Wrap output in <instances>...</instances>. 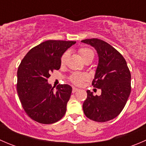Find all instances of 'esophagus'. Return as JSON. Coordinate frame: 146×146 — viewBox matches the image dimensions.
I'll return each mask as SVG.
<instances>
[{"instance_id":"34e87169","label":"esophagus","mask_w":146,"mask_h":146,"mask_svg":"<svg viewBox=\"0 0 146 146\" xmlns=\"http://www.w3.org/2000/svg\"><path fill=\"white\" fill-rule=\"evenodd\" d=\"M79 89L78 88H73V90H72V92L73 93H75L76 92H77V91H78Z\"/></svg>"}]
</instances>
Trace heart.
Returning a JSON list of instances; mask_svg holds the SVG:
<instances>
[{
	"label": "heart",
	"instance_id": "1",
	"mask_svg": "<svg viewBox=\"0 0 146 146\" xmlns=\"http://www.w3.org/2000/svg\"><path fill=\"white\" fill-rule=\"evenodd\" d=\"M78 53L80 54V57L84 61H88V60H92L93 59L94 56H95V53H94L93 50L91 48H88V47H82L78 49ZM68 56V52H65L62 55L61 58V64L62 66L66 64V59ZM87 77L85 74L80 73H75L70 76V81L73 82V84L76 85H80L82 83L84 80H86Z\"/></svg>",
	"mask_w": 146,
	"mask_h": 146
}]
</instances>
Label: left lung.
Segmentation results:
<instances>
[{
  "mask_svg": "<svg viewBox=\"0 0 146 146\" xmlns=\"http://www.w3.org/2000/svg\"><path fill=\"white\" fill-rule=\"evenodd\" d=\"M81 42L98 52L99 61L92 85L102 90L100 96L87 91L84 114L95 121H108L117 117L126 105L131 89L130 70L123 56L104 41L93 38Z\"/></svg>",
  "mask_w": 146,
  "mask_h": 146,
  "instance_id": "8db88e82",
  "label": "left lung"
}]
</instances>
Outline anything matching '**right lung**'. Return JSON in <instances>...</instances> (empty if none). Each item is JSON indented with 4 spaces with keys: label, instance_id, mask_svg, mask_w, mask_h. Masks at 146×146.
<instances>
[{
    "label": "right lung",
    "instance_id": "right-lung-1",
    "mask_svg": "<svg viewBox=\"0 0 146 146\" xmlns=\"http://www.w3.org/2000/svg\"><path fill=\"white\" fill-rule=\"evenodd\" d=\"M76 42L48 40L33 47L17 70V91L27 114L44 124L58 121L65 115L72 88L58 85L56 90L48 83L50 73L61 67L64 53Z\"/></svg>",
    "mask_w": 146,
    "mask_h": 146
}]
</instances>
